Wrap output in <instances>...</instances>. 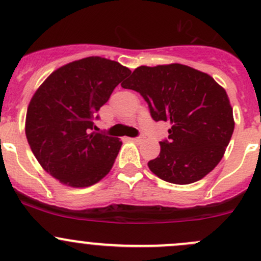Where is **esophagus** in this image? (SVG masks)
<instances>
[{"label": "esophagus", "instance_id": "34e87169", "mask_svg": "<svg viewBox=\"0 0 261 261\" xmlns=\"http://www.w3.org/2000/svg\"><path fill=\"white\" fill-rule=\"evenodd\" d=\"M130 140H133L134 143H139V141H141V138L140 136H138V138H133V139H130Z\"/></svg>", "mask_w": 261, "mask_h": 261}]
</instances>
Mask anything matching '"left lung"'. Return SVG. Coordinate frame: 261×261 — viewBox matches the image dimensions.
Masks as SVG:
<instances>
[{"mask_svg":"<svg viewBox=\"0 0 261 261\" xmlns=\"http://www.w3.org/2000/svg\"><path fill=\"white\" fill-rule=\"evenodd\" d=\"M122 88L139 92L154 121H169L160 154L147 163L160 179L191 184L215 169L232 136V107L211 75L188 65L136 68Z\"/></svg>","mask_w":261,"mask_h":261,"instance_id":"8db88e82","label":"left lung"}]
</instances>
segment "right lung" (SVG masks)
I'll use <instances>...</instances> for the list:
<instances>
[{"label": "right lung", "instance_id": "obj_1", "mask_svg": "<svg viewBox=\"0 0 261 261\" xmlns=\"http://www.w3.org/2000/svg\"><path fill=\"white\" fill-rule=\"evenodd\" d=\"M130 73L114 60L88 57L60 67L35 92L26 139L44 170L60 183L82 188L109 174L122 143L93 131V120Z\"/></svg>", "mask_w": 261, "mask_h": 261}]
</instances>
